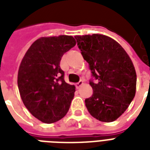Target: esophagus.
Masks as SVG:
<instances>
[{"label": "esophagus", "mask_w": 150, "mask_h": 150, "mask_svg": "<svg viewBox=\"0 0 150 150\" xmlns=\"http://www.w3.org/2000/svg\"><path fill=\"white\" fill-rule=\"evenodd\" d=\"M82 85H83V81H82V80H80L79 82L75 84V86H76V88H77V89H79L80 87L82 86Z\"/></svg>", "instance_id": "1"}]
</instances>
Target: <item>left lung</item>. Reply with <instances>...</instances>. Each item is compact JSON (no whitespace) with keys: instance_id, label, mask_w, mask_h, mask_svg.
I'll use <instances>...</instances> for the list:
<instances>
[{"instance_id":"left-lung-1","label":"left lung","mask_w":150,"mask_h":150,"mask_svg":"<svg viewBox=\"0 0 150 150\" xmlns=\"http://www.w3.org/2000/svg\"><path fill=\"white\" fill-rule=\"evenodd\" d=\"M78 47L88 62L93 90L86 107L100 121L112 122L125 111L136 89V72L128 54L117 41L101 34L75 36Z\"/></svg>"}]
</instances>
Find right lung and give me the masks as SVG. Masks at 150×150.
<instances>
[{
	"instance_id": "1",
	"label": "right lung",
	"mask_w": 150,
	"mask_h": 150,
	"mask_svg": "<svg viewBox=\"0 0 150 150\" xmlns=\"http://www.w3.org/2000/svg\"><path fill=\"white\" fill-rule=\"evenodd\" d=\"M75 44L71 36L41 37L30 46L20 64L18 86L22 102L43 123L61 120L69 110L75 87L65 82L60 62Z\"/></svg>"
}]
</instances>
